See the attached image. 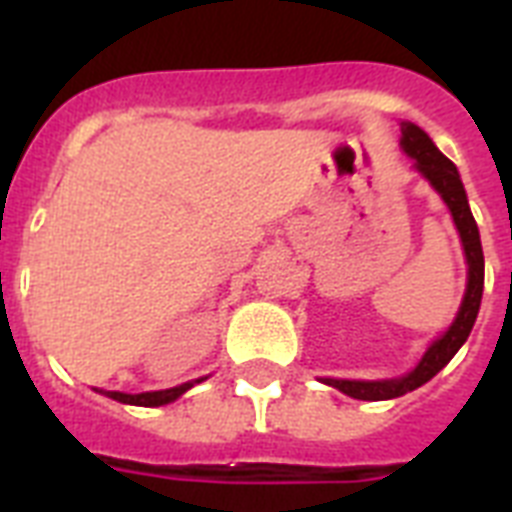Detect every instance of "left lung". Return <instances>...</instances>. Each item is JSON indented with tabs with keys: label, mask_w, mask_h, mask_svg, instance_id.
<instances>
[{
	"label": "left lung",
	"mask_w": 512,
	"mask_h": 512,
	"mask_svg": "<svg viewBox=\"0 0 512 512\" xmlns=\"http://www.w3.org/2000/svg\"><path fill=\"white\" fill-rule=\"evenodd\" d=\"M401 148H404L406 156H412L414 170L436 188L438 196L444 199V204L452 212L454 225L460 231L462 249H465V260H468V287H465V297H462V305L454 316L452 327L425 350L420 364L414 366L409 374L396 377V380H332V377H324L327 385L342 390L345 396L358 398V401L398 398L425 385L430 377H436L452 361L454 353L462 348V342L468 340L470 329L476 324L478 308H481V295H484V249H481L476 217L470 212L468 193H465V185L460 180V172L438 151L436 143L428 138V132L420 130L417 124L401 122Z\"/></svg>",
	"instance_id": "1"
}]
</instances>
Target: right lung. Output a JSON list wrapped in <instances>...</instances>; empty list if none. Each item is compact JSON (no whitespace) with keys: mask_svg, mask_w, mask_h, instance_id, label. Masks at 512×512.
Masks as SVG:
<instances>
[{"mask_svg":"<svg viewBox=\"0 0 512 512\" xmlns=\"http://www.w3.org/2000/svg\"><path fill=\"white\" fill-rule=\"evenodd\" d=\"M201 380H207V377H201ZM201 380H193V382H183V385H177V388L170 390H151V393H119V390H100V393H106L108 398H114L119 404H132V406H164V404H172L175 398H180L185 390H191L196 382Z\"/></svg>","mask_w":512,"mask_h":512,"instance_id":"right-lung-1","label":"right lung"}]
</instances>
